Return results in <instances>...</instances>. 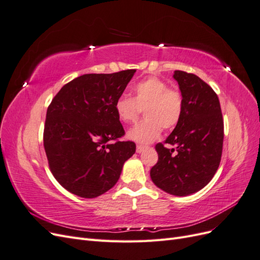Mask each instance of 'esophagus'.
Returning a JSON list of instances; mask_svg holds the SVG:
<instances>
[{"mask_svg":"<svg viewBox=\"0 0 260 260\" xmlns=\"http://www.w3.org/2000/svg\"><path fill=\"white\" fill-rule=\"evenodd\" d=\"M145 146L144 145H141V144H138L137 145V153H142L144 151Z\"/></svg>","mask_w":260,"mask_h":260,"instance_id":"1","label":"esophagus"}]
</instances>
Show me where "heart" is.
I'll list each match as a JSON object with an SVG mask.
<instances>
[{"label": "heart", "mask_w": 260, "mask_h": 260, "mask_svg": "<svg viewBox=\"0 0 260 260\" xmlns=\"http://www.w3.org/2000/svg\"><path fill=\"white\" fill-rule=\"evenodd\" d=\"M133 96L121 94L115 102V112L122 123L137 121L141 111L145 119L128 132V138L139 143H149L159 137L161 129L175 128L182 118L184 102L178 90L166 81L149 76L132 86Z\"/></svg>", "instance_id": "obj_1"}]
</instances>
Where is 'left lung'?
I'll return each mask as SVG.
<instances>
[{"label":"left lung","mask_w":260,"mask_h":260,"mask_svg":"<svg viewBox=\"0 0 260 260\" xmlns=\"http://www.w3.org/2000/svg\"><path fill=\"white\" fill-rule=\"evenodd\" d=\"M174 78L183 96V114L164 144H156L158 161L151 178L162 191L185 196L202 190L216 174L222 154L223 119L217 94L200 77L176 70Z\"/></svg>","instance_id":"left-lung-1"}]
</instances>
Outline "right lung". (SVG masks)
I'll return each instance as SVG.
<instances>
[{
	"label": "right lung",
	"instance_id": "obj_1",
	"mask_svg": "<svg viewBox=\"0 0 260 260\" xmlns=\"http://www.w3.org/2000/svg\"><path fill=\"white\" fill-rule=\"evenodd\" d=\"M136 69L86 74L65 84L46 112L43 144L54 178L67 191L94 199L112 188L136 143L115 112Z\"/></svg>",
	"mask_w": 260,
	"mask_h": 260
}]
</instances>
